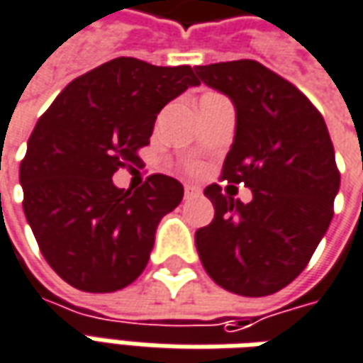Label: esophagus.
<instances>
[{"label": "esophagus", "mask_w": 363, "mask_h": 363, "mask_svg": "<svg viewBox=\"0 0 363 363\" xmlns=\"http://www.w3.org/2000/svg\"><path fill=\"white\" fill-rule=\"evenodd\" d=\"M199 186H194V184H184V199H194V196H199Z\"/></svg>", "instance_id": "esophagus-1"}]
</instances>
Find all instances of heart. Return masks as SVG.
Listing matches in <instances>:
<instances>
[{
  "label": "heart",
  "mask_w": 363,
  "mask_h": 363,
  "mask_svg": "<svg viewBox=\"0 0 363 363\" xmlns=\"http://www.w3.org/2000/svg\"><path fill=\"white\" fill-rule=\"evenodd\" d=\"M189 169H190V171H192V173H196V171H199V164L192 163V164H190V167H189Z\"/></svg>",
  "instance_id": "obj_1"
}]
</instances>
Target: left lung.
<instances>
[{
  "instance_id": "left-lung-1",
  "label": "left lung",
  "mask_w": 363,
  "mask_h": 363,
  "mask_svg": "<svg viewBox=\"0 0 363 363\" xmlns=\"http://www.w3.org/2000/svg\"><path fill=\"white\" fill-rule=\"evenodd\" d=\"M196 74L235 106L222 181L253 194L243 204L216 182L204 189L214 220L194 238L200 261L225 291L273 295L308 265L334 214L340 171L330 133L305 94L257 60L196 67Z\"/></svg>"
}]
</instances>
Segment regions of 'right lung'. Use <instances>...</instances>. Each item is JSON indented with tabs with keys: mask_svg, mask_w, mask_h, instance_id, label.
Instances as JSON below:
<instances>
[{
	"mask_svg": "<svg viewBox=\"0 0 363 363\" xmlns=\"http://www.w3.org/2000/svg\"><path fill=\"white\" fill-rule=\"evenodd\" d=\"M196 84L189 65L120 57L74 78L39 118L19 167L23 210L43 257L68 285L111 293L143 273L157 224L184 190L161 173L133 192L111 177L139 163L157 113Z\"/></svg>",
	"mask_w": 363,
	"mask_h": 363,
	"instance_id": "1",
	"label": "right lung"
}]
</instances>
